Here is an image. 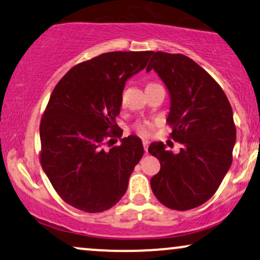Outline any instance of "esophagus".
Masks as SVG:
<instances>
[{
  "label": "esophagus",
  "instance_id": "obj_1",
  "mask_svg": "<svg viewBox=\"0 0 260 260\" xmlns=\"http://www.w3.org/2000/svg\"><path fill=\"white\" fill-rule=\"evenodd\" d=\"M149 145L150 143L147 140H143V146H144V150H145V152L147 153V149H149Z\"/></svg>",
  "mask_w": 260,
  "mask_h": 260
}]
</instances>
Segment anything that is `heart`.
Masks as SVG:
<instances>
[{
	"instance_id": "1",
	"label": "heart",
	"mask_w": 260,
	"mask_h": 260,
	"mask_svg": "<svg viewBox=\"0 0 260 260\" xmlns=\"http://www.w3.org/2000/svg\"><path fill=\"white\" fill-rule=\"evenodd\" d=\"M133 131L138 136L147 138L153 133L154 131V122L150 120H144V121H138L133 124Z\"/></svg>"
}]
</instances>
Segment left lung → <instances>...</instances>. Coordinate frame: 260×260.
<instances>
[{"label": "left lung", "mask_w": 260, "mask_h": 260, "mask_svg": "<svg viewBox=\"0 0 260 260\" xmlns=\"http://www.w3.org/2000/svg\"><path fill=\"white\" fill-rule=\"evenodd\" d=\"M152 68L172 100L169 138L182 147L174 154L163 143L151 144L149 152L160 163L151 189L164 206L186 211L208 202L231 168L236 140L232 106L217 81L185 55L154 52L146 71Z\"/></svg>", "instance_id": "left-lung-1"}]
</instances>
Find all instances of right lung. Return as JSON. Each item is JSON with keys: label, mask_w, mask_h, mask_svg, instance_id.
Returning a JSON list of instances; mask_svg holds the SVG:
<instances>
[{"label": "right lung", "mask_w": 260, "mask_h": 260, "mask_svg": "<svg viewBox=\"0 0 260 260\" xmlns=\"http://www.w3.org/2000/svg\"><path fill=\"white\" fill-rule=\"evenodd\" d=\"M153 51H111L71 68L43 113L39 162L61 199L75 209L102 212L126 193L144 154L136 136L121 139L116 119L126 80L146 67ZM117 141V140H116Z\"/></svg>", "instance_id": "right-lung-1"}]
</instances>
